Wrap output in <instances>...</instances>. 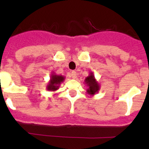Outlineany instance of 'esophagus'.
Here are the masks:
<instances>
[{
	"instance_id": "1",
	"label": "esophagus",
	"mask_w": 149,
	"mask_h": 149,
	"mask_svg": "<svg viewBox=\"0 0 149 149\" xmlns=\"http://www.w3.org/2000/svg\"><path fill=\"white\" fill-rule=\"evenodd\" d=\"M70 75H71V77L73 78V79H76V78H77V74H76V72L74 71V70L71 71V73H70Z\"/></svg>"
}]
</instances>
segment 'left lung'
I'll return each mask as SVG.
<instances>
[{
	"mask_svg": "<svg viewBox=\"0 0 149 149\" xmlns=\"http://www.w3.org/2000/svg\"><path fill=\"white\" fill-rule=\"evenodd\" d=\"M84 83L88 86V88L86 89V92L89 95H94V94H97L100 91V86L96 80L93 72H91L89 75L86 78Z\"/></svg>",
	"mask_w": 149,
	"mask_h": 149,
	"instance_id": "left-lung-1",
	"label": "left lung"
}]
</instances>
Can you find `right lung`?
Masks as SVG:
<instances>
[{"label": "right lung", "mask_w": 149, "mask_h": 149, "mask_svg": "<svg viewBox=\"0 0 149 149\" xmlns=\"http://www.w3.org/2000/svg\"><path fill=\"white\" fill-rule=\"evenodd\" d=\"M65 77L62 75H57L52 73L50 76V79L47 85V90L51 91H55L59 88L60 85L64 81Z\"/></svg>", "instance_id": "1"}]
</instances>
